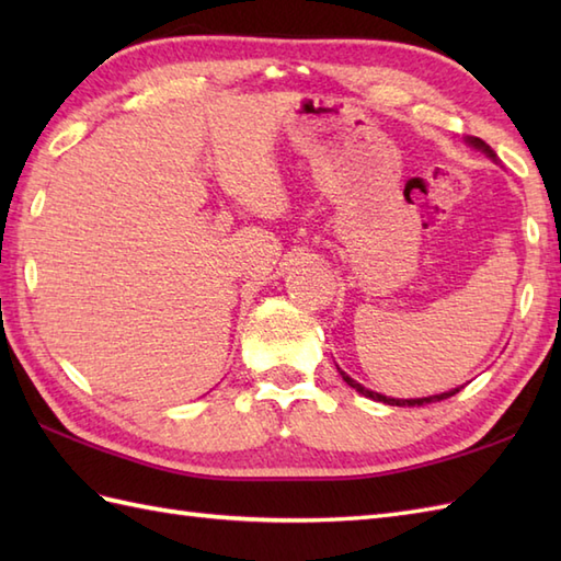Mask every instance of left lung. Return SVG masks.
<instances>
[{"label":"left lung","mask_w":561,"mask_h":561,"mask_svg":"<svg viewBox=\"0 0 561 561\" xmlns=\"http://www.w3.org/2000/svg\"><path fill=\"white\" fill-rule=\"evenodd\" d=\"M465 141H468V145H470L472 149H478V151L486 153V157H490L492 161H499V159H496V153H494V149H492L490 145H484V141H482L480 137H468ZM337 371H340V376H342L344 383H347L350 388H354L356 392H359V396H364V398H371V400H376V402L398 404V408H414V404H416V408H420V404L440 402V400H446V398H450V396H456V392H460V388H465V386H460V388H453V390H446V392H438V396H428V398H410V400H404V398H388V396H380V392H374V390L364 388L362 383H356V380H354L350 374H344L340 366H337Z\"/></svg>","instance_id":"obj_1"}]
</instances>
